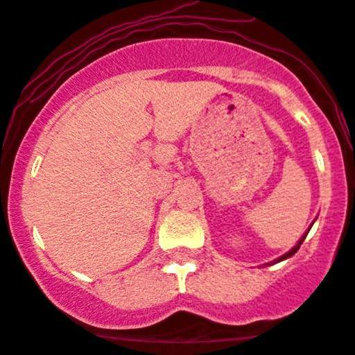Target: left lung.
<instances>
[{
  "instance_id": "left-lung-1",
  "label": "left lung",
  "mask_w": 355,
  "mask_h": 355,
  "mask_svg": "<svg viewBox=\"0 0 355 355\" xmlns=\"http://www.w3.org/2000/svg\"><path fill=\"white\" fill-rule=\"evenodd\" d=\"M309 230H311V227H309ZM309 230H307V232H305V234L302 235V237H300V240H299V242H297V245H295L294 248H291V250H288V252H287V254H284L282 257H279V259H275V260H274V262L267 263V266H272V263H277V262H282V260H285V259H288V257H292V255H294V254H295V252H297V250H299V248H300V245H302V242H304L305 235H307V234H309Z\"/></svg>"
}]
</instances>
